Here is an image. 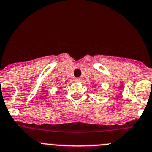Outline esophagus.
Instances as JSON below:
<instances>
[{"mask_svg": "<svg viewBox=\"0 0 152 152\" xmlns=\"http://www.w3.org/2000/svg\"><path fill=\"white\" fill-rule=\"evenodd\" d=\"M75 81H76V82H77V83H80V82H81L82 79L80 78V77H78V78H75Z\"/></svg>", "mask_w": 152, "mask_h": 152, "instance_id": "obj_1", "label": "esophagus"}]
</instances>
